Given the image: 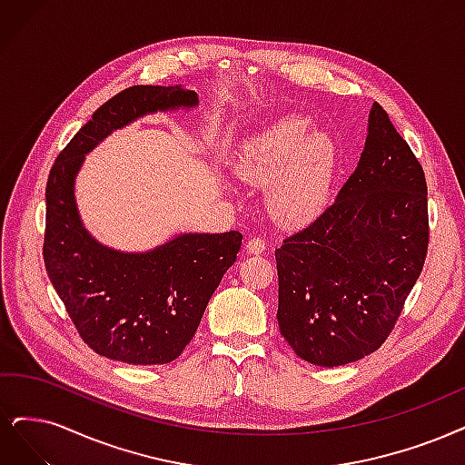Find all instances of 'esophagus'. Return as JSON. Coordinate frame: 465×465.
<instances>
[{"label": "esophagus", "mask_w": 465, "mask_h": 465, "mask_svg": "<svg viewBox=\"0 0 465 465\" xmlns=\"http://www.w3.org/2000/svg\"><path fill=\"white\" fill-rule=\"evenodd\" d=\"M266 251V242L262 237H252L247 242V252L251 254H261Z\"/></svg>", "instance_id": "1"}]
</instances>
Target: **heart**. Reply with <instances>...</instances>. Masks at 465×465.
Returning <instances> with one entry per match:
<instances>
[{
	"mask_svg": "<svg viewBox=\"0 0 465 465\" xmlns=\"http://www.w3.org/2000/svg\"><path fill=\"white\" fill-rule=\"evenodd\" d=\"M339 166L330 134L312 132L304 116H287L242 147L237 174L254 185H268L272 216L289 226L314 220L330 201Z\"/></svg>",
	"mask_w": 465,
	"mask_h": 465,
	"instance_id": "heart-1",
	"label": "heart"
}]
</instances>
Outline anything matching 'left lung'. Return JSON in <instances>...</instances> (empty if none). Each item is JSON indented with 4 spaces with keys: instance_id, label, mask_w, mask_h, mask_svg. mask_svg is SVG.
<instances>
[{
    "instance_id": "8db88e82",
    "label": "left lung",
    "mask_w": 465,
    "mask_h": 465,
    "mask_svg": "<svg viewBox=\"0 0 465 465\" xmlns=\"http://www.w3.org/2000/svg\"><path fill=\"white\" fill-rule=\"evenodd\" d=\"M427 245L423 168L373 103L364 151L335 203L276 249L278 323L291 349L323 368L380 349L420 278Z\"/></svg>"
}]
</instances>
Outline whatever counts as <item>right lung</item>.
Returning a JSON list of instances; mask_svg holds the SVG:
<instances>
[{
	"label": "right lung",
	"instance_id": "right-lung-1",
	"mask_svg": "<svg viewBox=\"0 0 465 465\" xmlns=\"http://www.w3.org/2000/svg\"><path fill=\"white\" fill-rule=\"evenodd\" d=\"M182 85H132L92 114L51 166L45 187L44 262L85 345L135 366L168 364L193 339L206 304L235 262L243 235L182 233L147 252L101 245L80 220L74 178L113 132L157 111L192 109Z\"/></svg>",
	"mask_w": 465,
	"mask_h": 465
}]
</instances>
